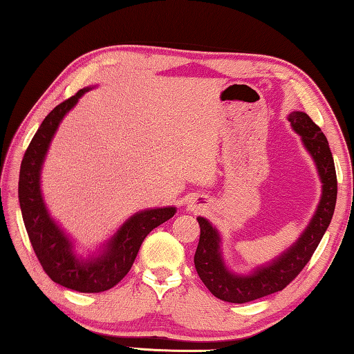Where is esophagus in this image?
Here are the masks:
<instances>
[{"instance_id":"34e87169","label":"esophagus","mask_w":354,"mask_h":354,"mask_svg":"<svg viewBox=\"0 0 354 354\" xmlns=\"http://www.w3.org/2000/svg\"><path fill=\"white\" fill-rule=\"evenodd\" d=\"M198 209H201V203L200 200H192L187 203V211H198Z\"/></svg>"}]
</instances>
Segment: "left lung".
I'll return each mask as SVG.
<instances>
[{
	"instance_id": "1",
	"label": "left lung",
	"mask_w": 354,
	"mask_h": 354,
	"mask_svg": "<svg viewBox=\"0 0 354 354\" xmlns=\"http://www.w3.org/2000/svg\"><path fill=\"white\" fill-rule=\"evenodd\" d=\"M287 120L292 129L301 137L303 147L314 160L322 183L320 201L297 241L274 259L254 267L250 273L230 270L221 251L218 230L207 218L196 217L201 231L194 257L196 273L212 295L223 301L248 303L283 290L309 262L331 223L337 200V178L326 137L306 112L293 111Z\"/></svg>"
}]
</instances>
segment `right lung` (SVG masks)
Masks as SVG:
<instances>
[{"label": "right lung", "instance_id": "obj_1", "mask_svg": "<svg viewBox=\"0 0 354 354\" xmlns=\"http://www.w3.org/2000/svg\"><path fill=\"white\" fill-rule=\"evenodd\" d=\"M91 88H81L45 117L21 160L19 179L23 221L45 273L55 283L82 293L104 292L118 284L133 267L143 239L176 214L173 206L143 209L124 220L92 254L76 253L73 239L48 211L41 194V169L59 124Z\"/></svg>", "mask_w": 354, "mask_h": 354}]
</instances>
